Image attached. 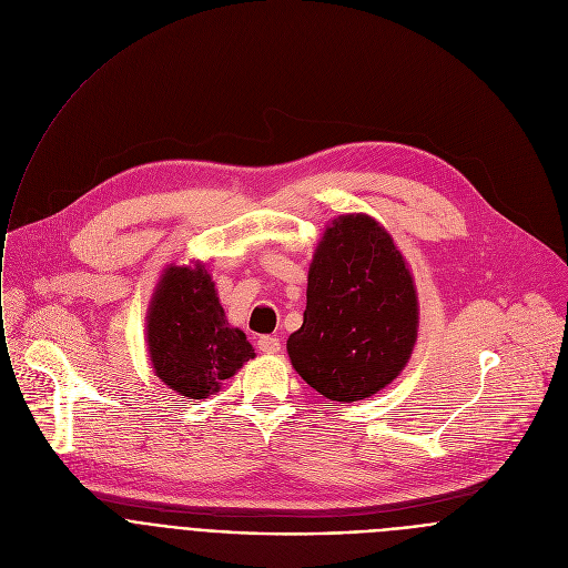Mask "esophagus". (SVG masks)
Segmentation results:
<instances>
[{
  "mask_svg": "<svg viewBox=\"0 0 568 568\" xmlns=\"http://www.w3.org/2000/svg\"><path fill=\"white\" fill-rule=\"evenodd\" d=\"M258 351L265 353V355H276L281 351V342L272 335H265L258 339Z\"/></svg>",
  "mask_w": 568,
  "mask_h": 568,
  "instance_id": "obj_1",
  "label": "esophagus"
}]
</instances>
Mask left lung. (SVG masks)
<instances>
[{
	"label": "left lung",
	"mask_w": 568,
	"mask_h": 568,
	"mask_svg": "<svg viewBox=\"0 0 568 568\" xmlns=\"http://www.w3.org/2000/svg\"><path fill=\"white\" fill-rule=\"evenodd\" d=\"M418 337V294L407 261L377 220L339 215L307 272L303 326L290 335L294 371L331 402H357L390 384Z\"/></svg>",
	"instance_id": "1"
}]
</instances>
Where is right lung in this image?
<instances>
[{
    "mask_svg": "<svg viewBox=\"0 0 568 568\" xmlns=\"http://www.w3.org/2000/svg\"><path fill=\"white\" fill-rule=\"evenodd\" d=\"M145 344L156 377L186 399H202L254 359L245 333L229 326L215 283L202 263L169 265L145 316Z\"/></svg>",
    "mask_w": 568,
    "mask_h": 568,
    "instance_id": "1",
    "label": "right lung"
}]
</instances>
